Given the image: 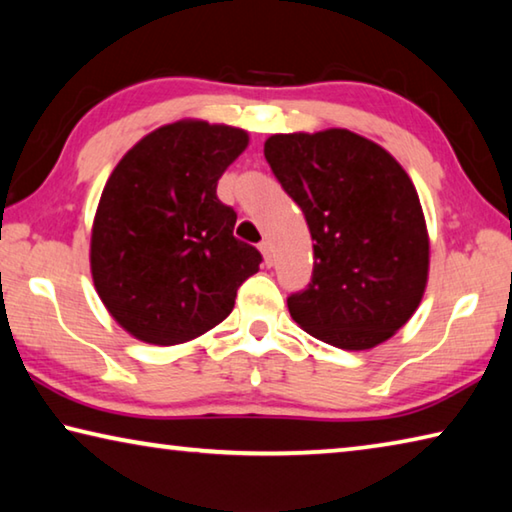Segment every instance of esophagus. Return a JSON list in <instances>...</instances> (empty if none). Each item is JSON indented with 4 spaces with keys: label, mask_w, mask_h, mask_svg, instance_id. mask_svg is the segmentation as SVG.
Listing matches in <instances>:
<instances>
[{
    "label": "esophagus",
    "mask_w": 512,
    "mask_h": 512,
    "mask_svg": "<svg viewBox=\"0 0 512 512\" xmlns=\"http://www.w3.org/2000/svg\"><path fill=\"white\" fill-rule=\"evenodd\" d=\"M259 250H262V255H264V264L271 266V264H273V248H271V241H262V244H259Z\"/></svg>",
    "instance_id": "esophagus-1"
}]
</instances>
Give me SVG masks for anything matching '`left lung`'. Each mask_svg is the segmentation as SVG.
<instances>
[{
    "instance_id": "obj_1",
    "label": "left lung",
    "mask_w": 512,
    "mask_h": 512,
    "mask_svg": "<svg viewBox=\"0 0 512 512\" xmlns=\"http://www.w3.org/2000/svg\"><path fill=\"white\" fill-rule=\"evenodd\" d=\"M264 158L314 239V273L287 298L291 318L343 350L391 339L418 309L429 273L411 178L391 153L345 128L273 135Z\"/></svg>"
}]
</instances>
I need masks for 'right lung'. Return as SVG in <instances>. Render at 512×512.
<instances>
[{
    "mask_svg": "<svg viewBox=\"0 0 512 512\" xmlns=\"http://www.w3.org/2000/svg\"><path fill=\"white\" fill-rule=\"evenodd\" d=\"M241 128L178 121L137 142L103 187L90 264L99 298L135 339L176 345L219 325L262 255L216 196L246 149Z\"/></svg>",
    "mask_w": 512,
    "mask_h": 512,
    "instance_id": "obj_1",
    "label": "right lung"
}]
</instances>
